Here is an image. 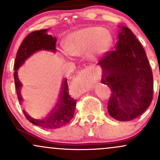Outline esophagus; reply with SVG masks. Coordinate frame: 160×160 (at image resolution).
Instances as JSON below:
<instances>
[{
    "label": "esophagus",
    "mask_w": 160,
    "mask_h": 160,
    "mask_svg": "<svg viewBox=\"0 0 160 160\" xmlns=\"http://www.w3.org/2000/svg\"><path fill=\"white\" fill-rule=\"evenodd\" d=\"M78 76L80 78H82L86 79V80H89L91 82L95 81L96 80V76L93 74L92 69L91 68H87L80 71L78 73Z\"/></svg>",
    "instance_id": "esophagus-1"
}]
</instances>
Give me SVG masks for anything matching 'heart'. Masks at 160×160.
<instances>
[{
    "label": "heart",
    "mask_w": 160,
    "mask_h": 160,
    "mask_svg": "<svg viewBox=\"0 0 160 160\" xmlns=\"http://www.w3.org/2000/svg\"><path fill=\"white\" fill-rule=\"evenodd\" d=\"M112 42V37L107 29L87 27L79 29L65 37L63 46L71 56H80L87 53L92 58L104 54ZM63 56L67 57L66 53Z\"/></svg>",
    "instance_id": "b5f03b06"
}]
</instances>
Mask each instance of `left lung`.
Here are the masks:
<instances>
[{"instance_id":"left-lung-1","label":"left lung","mask_w":160,"mask_h":160,"mask_svg":"<svg viewBox=\"0 0 160 160\" xmlns=\"http://www.w3.org/2000/svg\"><path fill=\"white\" fill-rule=\"evenodd\" d=\"M114 48L98 61L103 70L102 82L111 90L109 114L117 120L130 121L151 103L153 73L144 48L128 28H121Z\"/></svg>"}]
</instances>
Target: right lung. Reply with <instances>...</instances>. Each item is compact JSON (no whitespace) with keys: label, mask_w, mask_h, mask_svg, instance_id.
<instances>
[{"label":"right lung","mask_w":160,"mask_h":160,"mask_svg":"<svg viewBox=\"0 0 160 160\" xmlns=\"http://www.w3.org/2000/svg\"><path fill=\"white\" fill-rule=\"evenodd\" d=\"M47 32V29H42V30L35 31L28 34L22 42L18 49L15 65H14L15 71L13 73V76L16 93H17L18 99L20 104L23 99L20 94V88L22 86V83L20 82L17 76L18 68L22 65L29 56H32L33 53L37 51L46 49V50L55 52L56 50V38H52V35H48ZM76 104V99L71 98V95H69L68 85L67 79H66L63 82L62 93L58 104L48 117L43 119L37 120V119L29 117L25 111H23V113L27 120L32 123L43 128L54 129V128H58L65 126L71 121V119L74 117Z\"/></svg>","instance_id":"right-lung-1"}]
</instances>
